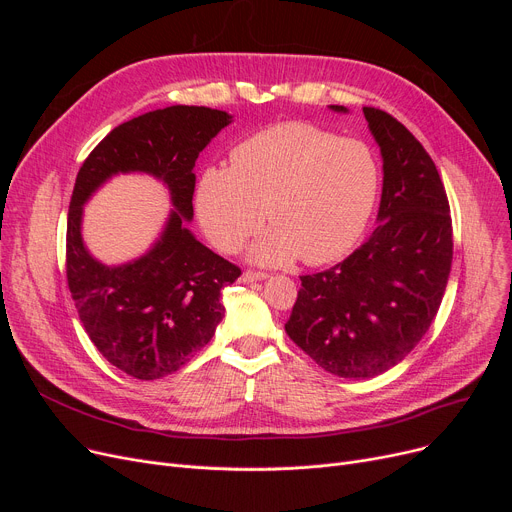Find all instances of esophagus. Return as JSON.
Here are the masks:
<instances>
[{"instance_id": "34e87169", "label": "esophagus", "mask_w": 512, "mask_h": 512, "mask_svg": "<svg viewBox=\"0 0 512 512\" xmlns=\"http://www.w3.org/2000/svg\"><path fill=\"white\" fill-rule=\"evenodd\" d=\"M267 278V274L265 272H253V270H247L245 274L240 276V280L242 282H247V284H251V282H259V280H265Z\"/></svg>"}]
</instances>
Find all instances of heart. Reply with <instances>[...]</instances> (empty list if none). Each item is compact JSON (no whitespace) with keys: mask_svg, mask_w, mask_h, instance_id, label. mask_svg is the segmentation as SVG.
I'll return each mask as SVG.
<instances>
[{"mask_svg":"<svg viewBox=\"0 0 512 512\" xmlns=\"http://www.w3.org/2000/svg\"><path fill=\"white\" fill-rule=\"evenodd\" d=\"M230 159V168L201 174L197 213L205 234L226 253L245 245L265 215L272 228L251 249L259 263L340 259L357 245L378 203L380 164L371 147L307 122L265 128Z\"/></svg>","mask_w":512,"mask_h":512,"instance_id":"1","label":"heart"}]
</instances>
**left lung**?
<instances>
[{"mask_svg":"<svg viewBox=\"0 0 512 512\" xmlns=\"http://www.w3.org/2000/svg\"><path fill=\"white\" fill-rule=\"evenodd\" d=\"M363 114L384 159L378 228L330 270L301 276L284 326L319 367L353 380L380 375L413 351L440 309L452 265L450 205L434 159L390 114Z\"/></svg>","mask_w":512,"mask_h":512,"instance_id":"8db88e82","label":"left lung"}]
</instances>
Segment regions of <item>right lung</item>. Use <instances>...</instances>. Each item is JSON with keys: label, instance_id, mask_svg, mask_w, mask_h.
I'll use <instances>...</instances> for the list:
<instances>
[{"label": "right lung", "instance_id": "1", "mask_svg": "<svg viewBox=\"0 0 512 512\" xmlns=\"http://www.w3.org/2000/svg\"><path fill=\"white\" fill-rule=\"evenodd\" d=\"M232 116L211 107L170 105L116 126L80 166L68 211L66 278L78 317L97 351L137 380L178 371L213 338L224 317L222 290L240 267L193 236L195 161ZM145 171L171 191L175 209L156 245L110 268L79 234L82 205L116 173Z\"/></svg>", "mask_w": 512, "mask_h": 512}]
</instances>
